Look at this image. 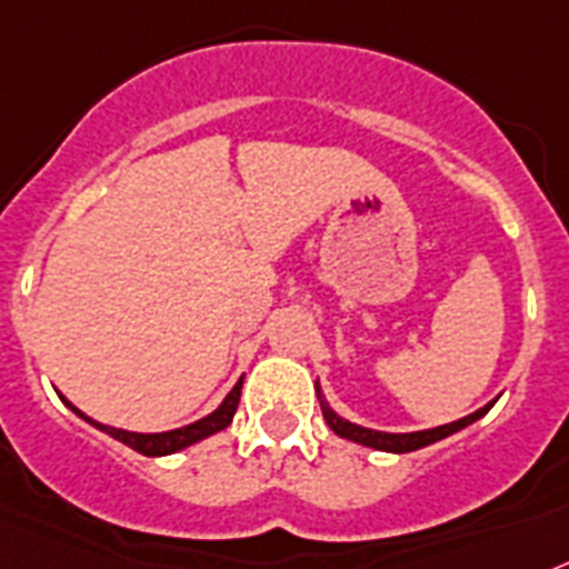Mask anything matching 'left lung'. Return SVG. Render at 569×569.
<instances>
[{"label": "left lung", "instance_id": "obj_1", "mask_svg": "<svg viewBox=\"0 0 569 569\" xmlns=\"http://www.w3.org/2000/svg\"><path fill=\"white\" fill-rule=\"evenodd\" d=\"M315 390H318V402H321L323 410V419L338 437L350 439V442H358V446H367V448H376V451H388V455H408V451H419L425 446H433L439 439L451 437V433L462 431V428H469L471 422H477L480 417L489 413V408L495 402L483 405L480 410L469 413V417L457 419V422H448V425H437V428H428V431H410V433H388V431H373V428H365V425H356L350 419H343L341 413L332 410V405L323 399L321 388H318V381H315Z\"/></svg>", "mask_w": 569, "mask_h": 569}]
</instances>
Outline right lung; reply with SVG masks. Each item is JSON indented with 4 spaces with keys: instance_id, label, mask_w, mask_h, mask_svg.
I'll return each instance as SVG.
<instances>
[{
    "instance_id": "1",
    "label": "right lung",
    "mask_w": 569,
    "mask_h": 569,
    "mask_svg": "<svg viewBox=\"0 0 569 569\" xmlns=\"http://www.w3.org/2000/svg\"><path fill=\"white\" fill-rule=\"evenodd\" d=\"M240 390H242V379L233 385L231 393H228L226 399L219 402V408L213 410V413H208V417H202V419H196V422H190V425H181V428H173V431H161V433L123 431V428H114V425L94 422L92 417H86L83 410L74 408V405H71L66 396H60V399H63V402L69 405V408L74 410L80 419H86V422L92 425V428L109 433V437L118 439V442H123V446H130L132 451H138V455L167 457V455H176V451H181V448L196 446V442H202V439L213 437V433L226 431L228 425H231L233 413H237V405H240Z\"/></svg>"
}]
</instances>
